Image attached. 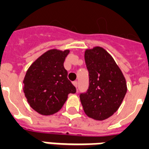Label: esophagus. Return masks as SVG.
I'll return each mask as SVG.
<instances>
[{"instance_id":"esophagus-1","label":"esophagus","mask_w":149,"mask_h":149,"mask_svg":"<svg viewBox=\"0 0 149 149\" xmlns=\"http://www.w3.org/2000/svg\"><path fill=\"white\" fill-rule=\"evenodd\" d=\"M73 85L76 87V88H77V86H78V81H73Z\"/></svg>"}]
</instances>
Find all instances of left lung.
Segmentation results:
<instances>
[{
    "instance_id": "8db88e82",
    "label": "left lung",
    "mask_w": 149,
    "mask_h": 149,
    "mask_svg": "<svg viewBox=\"0 0 149 149\" xmlns=\"http://www.w3.org/2000/svg\"><path fill=\"white\" fill-rule=\"evenodd\" d=\"M89 71V88L80 93V100L87 116L104 120L118 110L127 91L126 79L109 53L101 47L85 52Z\"/></svg>"
}]
</instances>
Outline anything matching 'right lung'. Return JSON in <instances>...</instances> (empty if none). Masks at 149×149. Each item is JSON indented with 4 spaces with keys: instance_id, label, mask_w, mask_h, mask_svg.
Listing matches in <instances>:
<instances>
[{
    "instance_id": "add662e5",
    "label": "right lung",
    "mask_w": 149,
    "mask_h": 149,
    "mask_svg": "<svg viewBox=\"0 0 149 149\" xmlns=\"http://www.w3.org/2000/svg\"><path fill=\"white\" fill-rule=\"evenodd\" d=\"M68 53L69 50H49L38 58L26 73L24 94L30 106L41 115L49 116L57 112L68 94L76 93L63 67Z\"/></svg>"
}]
</instances>
